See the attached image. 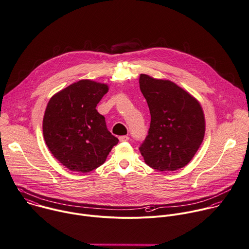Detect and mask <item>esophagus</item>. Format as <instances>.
I'll use <instances>...</instances> for the list:
<instances>
[{
  "label": "esophagus",
  "mask_w": 249,
  "mask_h": 249,
  "mask_svg": "<svg viewBox=\"0 0 249 249\" xmlns=\"http://www.w3.org/2000/svg\"><path fill=\"white\" fill-rule=\"evenodd\" d=\"M119 141L120 142H128L129 141V137L128 136H120L119 137Z\"/></svg>",
  "instance_id": "obj_1"
}]
</instances>
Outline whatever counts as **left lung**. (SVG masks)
Returning a JSON list of instances; mask_svg holds the SVG:
<instances>
[{
    "label": "left lung",
    "instance_id": "1",
    "mask_svg": "<svg viewBox=\"0 0 249 249\" xmlns=\"http://www.w3.org/2000/svg\"><path fill=\"white\" fill-rule=\"evenodd\" d=\"M139 82L150 112L148 133L139 147L144 162L161 172L185 167L204 138L199 103L169 80L141 74Z\"/></svg>",
    "mask_w": 249,
    "mask_h": 249
}]
</instances>
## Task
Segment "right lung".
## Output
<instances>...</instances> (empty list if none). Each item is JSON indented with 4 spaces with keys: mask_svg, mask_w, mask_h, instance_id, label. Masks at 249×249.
I'll list each match as a JSON object with an SVG mask.
<instances>
[{
    "mask_svg": "<svg viewBox=\"0 0 249 249\" xmlns=\"http://www.w3.org/2000/svg\"><path fill=\"white\" fill-rule=\"evenodd\" d=\"M108 87L91 80H80L50 100L43 134L53 155L71 171L87 173L105 163L118 143L96 109Z\"/></svg>",
    "mask_w": 249,
    "mask_h": 249,
    "instance_id": "obj_1",
    "label": "right lung"
}]
</instances>
